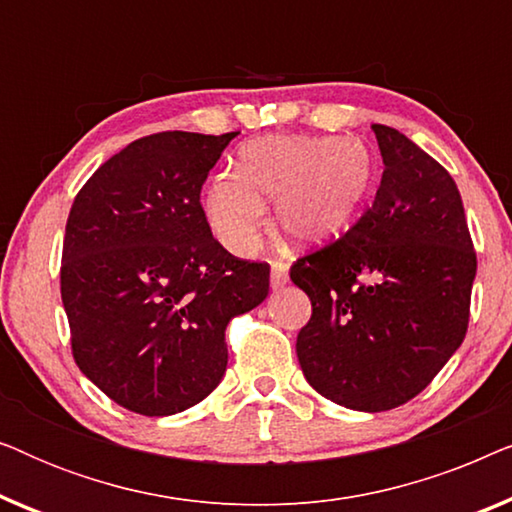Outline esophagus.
<instances>
[{"instance_id":"34e87169","label":"esophagus","mask_w":512,"mask_h":512,"mask_svg":"<svg viewBox=\"0 0 512 512\" xmlns=\"http://www.w3.org/2000/svg\"><path fill=\"white\" fill-rule=\"evenodd\" d=\"M289 282V265L284 261H272L270 263V284L272 289H282Z\"/></svg>"}]
</instances>
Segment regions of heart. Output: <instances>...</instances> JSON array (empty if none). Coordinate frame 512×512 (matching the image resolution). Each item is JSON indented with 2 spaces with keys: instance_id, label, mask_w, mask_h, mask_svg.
<instances>
[{
  "instance_id": "heart-1",
  "label": "heart",
  "mask_w": 512,
  "mask_h": 512,
  "mask_svg": "<svg viewBox=\"0 0 512 512\" xmlns=\"http://www.w3.org/2000/svg\"><path fill=\"white\" fill-rule=\"evenodd\" d=\"M373 181V158L352 137H261L242 144L233 172L209 181L207 221L223 247L247 254L275 200V230L293 247L338 235L359 212Z\"/></svg>"
}]
</instances>
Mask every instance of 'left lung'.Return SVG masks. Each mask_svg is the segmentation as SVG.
Here are the masks:
<instances>
[{"mask_svg":"<svg viewBox=\"0 0 512 512\" xmlns=\"http://www.w3.org/2000/svg\"><path fill=\"white\" fill-rule=\"evenodd\" d=\"M384 172L373 205L291 265L312 303L296 352L314 391L382 412L429 387L464 342L478 258L459 188L438 160L373 125Z\"/></svg>","mask_w":512,"mask_h":512,"instance_id":"obj_1","label":"left lung"}]
</instances>
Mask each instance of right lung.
Here are the masks:
<instances>
[{
    "instance_id": "1",
    "label": "right lung",
    "mask_w": 512,
    "mask_h": 512,
    "mask_svg": "<svg viewBox=\"0 0 512 512\" xmlns=\"http://www.w3.org/2000/svg\"><path fill=\"white\" fill-rule=\"evenodd\" d=\"M237 135L135 139L69 209L60 293L74 361L137 415H174L212 394L228 366L226 326L268 296L270 265L228 254L200 205Z\"/></svg>"
}]
</instances>
